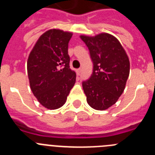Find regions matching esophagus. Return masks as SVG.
<instances>
[{"label": "esophagus", "mask_w": 155, "mask_h": 155, "mask_svg": "<svg viewBox=\"0 0 155 155\" xmlns=\"http://www.w3.org/2000/svg\"><path fill=\"white\" fill-rule=\"evenodd\" d=\"M81 68H79V69H77L76 70V73H77V75H78V76H79V75L81 74Z\"/></svg>", "instance_id": "esophagus-1"}]
</instances>
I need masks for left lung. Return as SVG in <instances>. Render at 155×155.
<instances>
[{
  "label": "left lung",
  "mask_w": 155,
  "mask_h": 155,
  "mask_svg": "<svg viewBox=\"0 0 155 155\" xmlns=\"http://www.w3.org/2000/svg\"><path fill=\"white\" fill-rule=\"evenodd\" d=\"M93 62V72L82 87L89 105L104 110L117 102L125 88L130 62L125 51L113 35L102 33L94 37L81 35Z\"/></svg>",
  "instance_id": "left-lung-1"
}]
</instances>
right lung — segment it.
I'll return each instance as SVG.
<instances>
[{"mask_svg": "<svg viewBox=\"0 0 155 155\" xmlns=\"http://www.w3.org/2000/svg\"><path fill=\"white\" fill-rule=\"evenodd\" d=\"M72 33L59 29L46 31L38 40L28 60L30 86L38 101L48 109L63 106L76 81L71 70L68 43Z\"/></svg>", "mask_w": 155, "mask_h": 155, "instance_id": "1", "label": "right lung"}]
</instances>
